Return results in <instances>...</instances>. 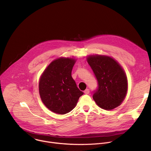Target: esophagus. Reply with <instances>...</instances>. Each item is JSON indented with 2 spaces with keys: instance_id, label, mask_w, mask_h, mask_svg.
Instances as JSON below:
<instances>
[{
  "instance_id": "1",
  "label": "esophagus",
  "mask_w": 151,
  "mask_h": 151,
  "mask_svg": "<svg viewBox=\"0 0 151 151\" xmlns=\"http://www.w3.org/2000/svg\"><path fill=\"white\" fill-rule=\"evenodd\" d=\"M84 93L85 94H88L90 93V90L89 89H86L85 91H84Z\"/></svg>"
}]
</instances>
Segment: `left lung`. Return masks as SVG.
I'll list each match as a JSON object with an SVG mask.
<instances>
[{
    "label": "left lung",
    "instance_id": "obj_1",
    "mask_svg": "<svg viewBox=\"0 0 151 151\" xmlns=\"http://www.w3.org/2000/svg\"><path fill=\"white\" fill-rule=\"evenodd\" d=\"M87 60L98 82V88L93 96L96 104L108 111L119 106L128 89L127 75L120 64L106 55H90Z\"/></svg>",
    "mask_w": 151,
    "mask_h": 151
}]
</instances>
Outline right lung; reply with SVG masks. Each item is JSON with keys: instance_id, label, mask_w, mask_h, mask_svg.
Segmentation results:
<instances>
[{"instance_id": "right-lung-1", "label": "right lung", "mask_w": 151, "mask_h": 151, "mask_svg": "<svg viewBox=\"0 0 151 151\" xmlns=\"http://www.w3.org/2000/svg\"><path fill=\"white\" fill-rule=\"evenodd\" d=\"M75 62L70 58H57L49 64L40 78V99L47 108L55 114L63 115L70 112L83 94L72 77Z\"/></svg>"}]
</instances>
